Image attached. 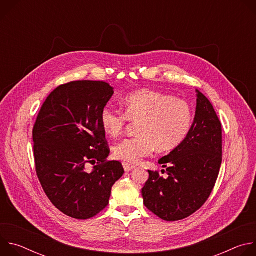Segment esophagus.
I'll return each mask as SVG.
<instances>
[{"mask_svg": "<svg viewBox=\"0 0 256 256\" xmlns=\"http://www.w3.org/2000/svg\"><path fill=\"white\" fill-rule=\"evenodd\" d=\"M122 166H124V171H126V172H130V171H132V169H134V168H136V166H134V165H130V164L126 163V162H124V163H122Z\"/></svg>", "mask_w": 256, "mask_h": 256, "instance_id": "1", "label": "esophagus"}]
</instances>
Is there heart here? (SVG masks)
<instances>
[{"mask_svg": "<svg viewBox=\"0 0 256 256\" xmlns=\"http://www.w3.org/2000/svg\"><path fill=\"white\" fill-rule=\"evenodd\" d=\"M124 106L126 114L109 106L102 108L100 122L103 130L114 138L124 132L128 120L140 122L138 136L122 140L114 148V157L128 163H138L155 148L158 152L175 149L194 124L192 107L186 100L160 91H136L124 99Z\"/></svg>", "mask_w": 256, "mask_h": 256, "instance_id": "b5f03b06", "label": "heart"}]
</instances>
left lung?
<instances>
[{
    "instance_id": "left-lung-1",
    "label": "left lung",
    "mask_w": 256,
    "mask_h": 256,
    "mask_svg": "<svg viewBox=\"0 0 256 256\" xmlns=\"http://www.w3.org/2000/svg\"><path fill=\"white\" fill-rule=\"evenodd\" d=\"M196 97L188 134L159 160L168 177L149 170V179L142 190L144 204L168 222L186 218L202 208L212 192L222 164L221 122L210 100L198 90Z\"/></svg>"
}]
</instances>
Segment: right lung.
Wrapping results in <instances>:
<instances>
[{
  "label": "right lung",
  "instance_id": "add662e5",
  "mask_svg": "<svg viewBox=\"0 0 256 256\" xmlns=\"http://www.w3.org/2000/svg\"><path fill=\"white\" fill-rule=\"evenodd\" d=\"M102 81H74L54 89L36 118L32 136L36 174L52 202L64 214L87 220L109 202L124 175L120 162L107 161L109 148L100 112L114 95ZM98 161L92 172L87 162Z\"/></svg>",
  "mask_w": 256,
  "mask_h": 256
}]
</instances>
